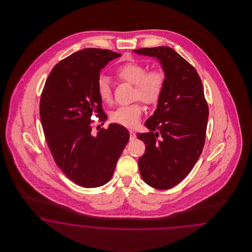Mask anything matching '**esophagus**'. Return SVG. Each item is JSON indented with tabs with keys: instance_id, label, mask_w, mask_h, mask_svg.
I'll return each mask as SVG.
<instances>
[{
	"instance_id": "obj_1",
	"label": "esophagus",
	"mask_w": 252,
	"mask_h": 252,
	"mask_svg": "<svg viewBox=\"0 0 252 252\" xmlns=\"http://www.w3.org/2000/svg\"><path fill=\"white\" fill-rule=\"evenodd\" d=\"M129 135H130V140H133V139H135V138H136V137H137V135H136V133H135V132H134V131H132V130H130Z\"/></svg>"
}]
</instances>
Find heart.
I'll return each mask as SVG.
<instances>
[{
	"instance_id": "obj_1",
	"label": "heart",
	"mask_w": 252,
	"mask_h": 252,
	"mask_svg": "<svg viewBox=\"0 0 252 252\" xmlns=\"http://www.w3.org/2000/svg\"><path fill=\"white\" fill-rule=\"evenodd\" d=\"M145 65L137 61L125 63L115 69V76L135 85V96L147 104H154L159 99L164 88L165 76L160 70L146 72ZM96 91L99 99L103 102H110L112 99V89L108 77L99 76L96 83ZM143 114V107L140 102L116 108L111 113V120L127 127L137 126Z\"/></svg>"
}]
</instances>
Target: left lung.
<instances>
[{
  "label": "left lung",
  "instance_id": "obj_1",
  "mask_svg": "<svg viewBox=\"0 0 252 252\" xmlns=\"http://www.w3.org/2000/svg\"><path fill=\"white\" fill-rule=\"evenodd\" d=\"M134 53L157 59L165 76L157 108L145 122L150 132L137 136L146 146L138 159L142 179L169 189L189 174L202 152L209 108L196 69L175 50L160 46Z\"/></svg>",
  "mask_w": 252,
  "mask_h": 252
}]
</instances>
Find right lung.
Segmentation results:
<instances>
[{
    "label": "right lung",
    "instance_id": "right-lung-1",
    "mask_svg": "<svg viewBox=\"0 0 252 252\" xmlns=\"http://www.w3.org/2000/svg\"><path fill=\"white\" fill-rule=\"evenodd\" d=\"M120 56L93 48L71 54L53 68L41 94L39 115L49 149L63 174L83 188H98L112 178L129 140L127 129L118 124L97 135L92 132V115L107 120L97 79L101 69Z\"/></svg>",
    "mask_w": 252,
    "mask_h": 252
}]
</instances>
